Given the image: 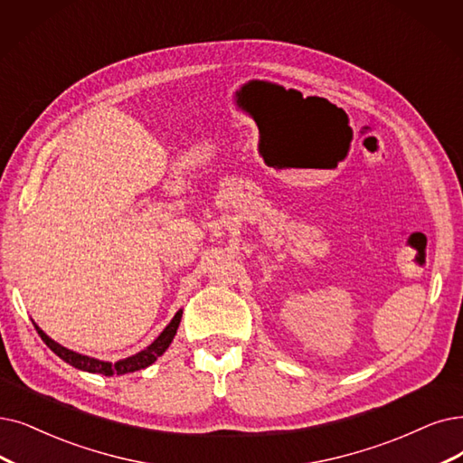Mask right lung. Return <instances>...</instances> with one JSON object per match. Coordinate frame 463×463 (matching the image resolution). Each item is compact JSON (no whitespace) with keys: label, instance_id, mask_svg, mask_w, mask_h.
Masks as SVG:
<instances>
[{"label":"right lung","instance_id":"obj_1","mask_svg":"<svg viewBox=\"0 0 463 463\" xmlns=\"http://www.w3.org/2000/svg\"><path fill=\"white\" fill-rule=\"evenodd\" d=\"M180 319H182V309L176 311V316L173 317V321L165 326V330L161 332V335L147 345L146 349L138 351L137 355L133 357H127V359H121L118 363H108V361H99L95 357H87V355H81V354H76V351H71L61 344H57L54 340H51L45 332L33 323L35 330H38V335L42 336V340L47 344V347L51 351H54L62 361H66L68 364L80 368V371H85V373H92V374H104V376H121V374H128V373H137V371H142V368L150 366L152 363L157 361V357H161L165 351H167V347L171 345L176 330H178V325H180Z\"/></svg>","mask_w":463,"mask_h":463}]
</instances>
